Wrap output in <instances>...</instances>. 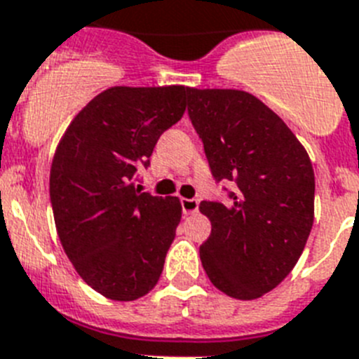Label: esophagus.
<instances>
[{
	"mask_svg": "<svg viewBox=\"0 0 359 359\" xmlns=\"http://www.w3.org/2000/svg\"><path fill=\"white\" fill-rule=\"evenodd\" d=\"M180 205H182V211L186 215H193L198 211L197 198H182V201H180Z\"/></svg>",
	"mask_w": 359,
	"mask_h": 359,
	"instance_id": "esophagus-1",
	"label": "esophagus"
}]
</instances>
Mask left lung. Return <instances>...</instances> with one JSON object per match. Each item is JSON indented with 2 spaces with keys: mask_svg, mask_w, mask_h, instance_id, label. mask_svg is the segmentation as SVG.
I'll list each match as a JSON object with an SVG mask.
<instances>
[{
  "mask_svg": "<svg viewBox=\"0 0 359 359\" xmlns=\"http://www.w3.org/2000/svg\"><path fill=\"white\" fill-rule=\"evenodd\" d=\"M188 115L211 175L231 182L226 204L202 201L211 235L201 260L236 300L274 289L296 266L314 220V171L287 124L242 90L189 88Z\"/></svg>",
  "mask_w": 359,
  "mask_h": 359,
  "instance_id": "left-lung-1",
  "label": "left lung"
}]
</instances>
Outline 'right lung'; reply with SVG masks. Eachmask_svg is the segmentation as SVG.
<instances>
[{"label":"right lung","instance_id":"add662e5","mask_svg":"<svg viewBox=\"0 0 359 359\" xmlns=\"http://www.w3.org/2000/svg\"><path fill=\"white\" fill-rule=\"evenodd\" d=\"M188 86H114L76 115L55 149L50 202L65 253L102 296L132 302L158 282L182 208L137 188Z\"/></svg>","mask_w":359,"mask_h":359}]
</instances>
